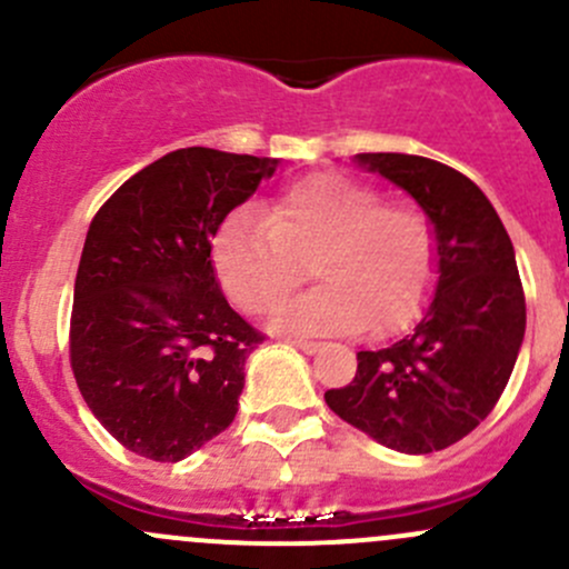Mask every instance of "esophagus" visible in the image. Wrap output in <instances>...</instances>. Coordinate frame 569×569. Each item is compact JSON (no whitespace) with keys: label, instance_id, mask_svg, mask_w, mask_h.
Returning a JSON list of instances; mask_svg holds the SVG:
<instances>
[{"label":"esophagus","instance_id":"obj_1","mask_svg":"<svg viewBox=\"0 0 569 569\" xmlns=\"http://www.w3.org/2000/svg\"><path fill=\"white\" fill-rule=\"evenodd\" d=\"M291 347L302 349L306 355H313V352H319L321 343L319 341H308V338H295V341H291Z\"/></svg>","mask_w":569,"mask_h":569}]
</instances>
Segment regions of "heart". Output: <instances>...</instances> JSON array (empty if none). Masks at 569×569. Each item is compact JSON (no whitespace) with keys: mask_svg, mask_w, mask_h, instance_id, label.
<instances>
[{"mask_svg":"<svg viewBox=\"0 0 569 569\" xmlns=\"http://www.w3.org/2000/svg\"><path fill=\"white\" fill-rule=\"evenodd\" d=\"M313 291L278 311L286 332L399 330L418 317L435 280V233L412 203L382 200L375 187L313 173L286 187L261 217L237 211L211 242L217 283L239 311L267 313L302 280Z\"/></svg>","mask_w":569,"mask_h":569,"instance_id":"1","label":"heart"}]
</instances>
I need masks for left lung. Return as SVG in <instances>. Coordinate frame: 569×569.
Returning <instances> with one entry per match:
<instances>
[{"label": "left lung", "instance_id": "obj_1", "mask_svg": "<svg viewBox=\"0 0 569 569\" xmlns=\"http://www.w3.org/2000/svg\"><path fill=\"white\" fill-rule=\"evenodd\" d=\"M405 189L435 233V297L410 336L358 352L355 380L327 407L401 455H432L473 432L501 399L526 332L512 239L487 194L460 170L412 153H358Z\"/></svg>", "mask_w": 569, "mask_h": 569}]
</instances>
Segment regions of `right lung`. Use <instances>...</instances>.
Segmentation results:
<instances>
[{"label": "right lung", "mask_w": 569, "mask_h": 569, "mask_svg": "<svg viewBox=\"0 0 569 569\" xmlns=\"http://www.w3.org/2000/svg\"><path fill=\"white\" fill-rule=\"evenodd\" d=\"M280 159L178 148L90 222L71 313V369L118 443L178 462L231 427L261 332L228 306L211 239Z\"/></svg>", "instance_id": "add662e5"}]
</instances>
